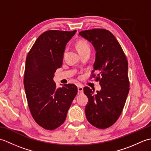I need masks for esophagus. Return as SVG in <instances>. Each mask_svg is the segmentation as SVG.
<instances>
[{
    "label": "esophagus",
    "mask_w": 151,
    "mask_h": 151,
    "mask_svg": "<svg viewBox=\"0 0 151 151\" xmlns=\"http://www.w3.org/2000/svg\"><path fill=\"white\" fill-rule=\"evenodd\" d=\"M84 92V88L82 85H78V94H81L83 93Z\"/></svg>",
    "instance_id": "obj_1"
}]
</instances>
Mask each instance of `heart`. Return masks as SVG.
I'll return each instance as SVG.
<instances>
[{"label":"heart","mask_w":151,"mask_h":151,"mask_svg":"<svg viewBox=\"0 0 151 151\" xmlns=\"http://www.w3.org/2000/svg\"><path fill=\"white\" fill-rule=\"evenodd\" d=\"M76 47L78 52H82L86 50H90V47L87 41L85 40H79L76 43Z\"/></svg>","instance_id":"b5f03b06"}]
</instances>
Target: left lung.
<instances>
[{"label":"left lung","instance_id":"8db88e82","mask_svg":"<svg viewBox=\"0 0 151 151\" xmlns=\"http://www.w3.org/2000/svg\"><path fill=\"white\" fill-rule=\"evenodd\" d=\"M79 35L90 42L95 50L93 74L99 81L101 89L94 93L89 87L84 88L88 98L85 108L89 123L98 129L113 125L123 111L129 92L128 62L116 38L105 29L84 30Z\"/></svg>","mask_w":151,"mask_h":151}]
</instances>
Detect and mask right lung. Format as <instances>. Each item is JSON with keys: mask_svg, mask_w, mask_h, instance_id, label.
<instances>
[{"mask_svg": "<svg viewBox=\"0 0 151 151\" xmlns=\"http://www.w3.org/2000/svg\"><path fill=\"white\" fill-rule=\"evenodd\" d=\"M76 32H45L27 57L24 86L28 104L35 121L45 129H56L64 123L77 94L75 85L57 88L53 81L56 70L62 65L66 45Z\"/></svg>", "mask_w": 151, "mask_h": 151, "instance_id": "right-lung-1", "label": "right lung"}]
</instances>
